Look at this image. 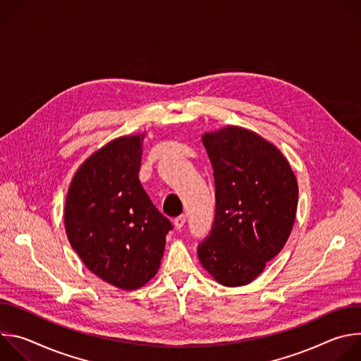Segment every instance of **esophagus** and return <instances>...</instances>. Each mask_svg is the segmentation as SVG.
I'll list each match as a JSON object with an SVG mask.
<instances>
[{
	"instance_id": "esophagus-1",
	"label": "esophagus",
	"mask_w": 361,
	"mask_h": 361,
	"mask_svg": "<svg viewBox=\"0 0 361 361\" xmlns=\"http://www.w3.org/2000/svg\"><path fill=\"white\" fill-rule=\"evenodd\" d=\"M184 224H185V216H184V214H181V216H178V217L174 219V226H176L177 228H181Z\"/></svg>"
}]
</instances>
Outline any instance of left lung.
Masks as SVG:
<instances>
[{
  "instance_id": "obj_1",
  "label": "left lung",
  "mask_w": 361,
  "mask_h": 361,
  "mask_svg": "<svg viewBox=\"0 0 361 361\" xmlns=\"http://www.w3.org/2000/svg\"><path fill=\"white\" fill-rule=\"evenodd\" d=\"M202 144L214 171L216 216L212 233L198 245V259L217 283L245 286L288 240L297 180L283 152L247 128L205 133Z\"/></svg>"
}]
</instances>
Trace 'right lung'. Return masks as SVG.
<instances>
[{
	"instance_id": "obj_1",
	"label": "right lung",
	"mask_w": 361,
	"mask_h": 361,
	"mask_svg": "<svg viewBox=\"0 0 361 361\" xmlns=\"http://www.w3.org/2000/svg\"><path fill=\"white\" fill-rule=\"evenodd\" d=\"M142 140L120 137L91 154L73 177L64 209L68 241L85 267L123 290L157 274L173 228L138 180Z\"/></svg>"
}]
</instances>
